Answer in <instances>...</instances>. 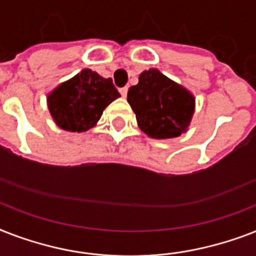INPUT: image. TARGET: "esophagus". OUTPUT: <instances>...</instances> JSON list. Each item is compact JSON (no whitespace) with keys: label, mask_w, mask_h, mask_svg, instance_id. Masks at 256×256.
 Instances as JSON below:
<instances>
[{"label":"esophagus","mask_w":256,"mask_h":256,"mask_svg":"<svg viewBox=\"0 0 256 256\" xmlns=\"http://www.w3.org/2000/svg\"><path fill=\"white\" fill-rule=\"evenodd\" d=\"M128 86H124V88H120V96H124H124H128Z\"/></svg>","instance_id":"1"}]
</instances>
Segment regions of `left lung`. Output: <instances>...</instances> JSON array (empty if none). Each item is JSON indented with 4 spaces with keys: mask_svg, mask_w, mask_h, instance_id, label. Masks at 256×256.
<instances>
[{
    "mask_svg": "<svg viewBox=\"0 0 256 256\" xmlns=\"http://www.w3.org/2000/svg\"><path fill=\"white\" fill-rule=\"evenodd\" d=\"M128 102L140 130L156 140L175 138L186 132L195 104L186 88L156 69L140 74L138 85L128 88Z\"/></svg>",
    "mask_w": 256,
    "mask_h": 256,
    "instance_id": "1",
    "label": "left lung"
}]
</instances>
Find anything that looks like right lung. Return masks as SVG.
Wrapping results in <instances>:
<instances>
[{
    "label": "right lung",
    "mask_w": 256,
    "mask_h": 256,
    "mask_svg": "<svg viewBox=\"0 0 256 256\" xmlns=\"http://www.w3.org/2000/svg\"><path fill=\"white\" fill-rule=\"evenodd\" d=\"M120 94L112 78H102L84 69L56 88L48 96V106L56 124L66 132H86L98 122L102 112Z\"/></svg>",
    "instance_id": "right-lung-1"
}]
</instances>
